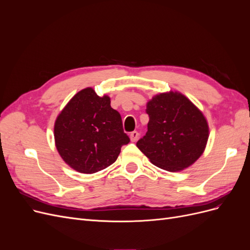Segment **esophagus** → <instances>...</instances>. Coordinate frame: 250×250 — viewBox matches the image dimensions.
Wrapping results in <instances>:
<instances>
[{
    "instance_id": "esophagus-1",
    "label": "esophagus",
    "mask_w": 250,
    "mask_h": 250,
    "mask_svg": "<svg viewBox=\"0 0 250 250\" xmlns=\"http://www.w3.org/2000/svg\"><path fill=\"white\" fill-rule=\"evenodd\" d=\"M129 137H130V141H131V142H137L138 139H139V137H140V134H139L138 131H133V132L130 133Z\"/></svg>"
}]
</instances>
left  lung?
I'll return each instance as SVG.
<instances>
[{
    "label": "left lung",
    "instance_id": "1",
    "mask_svg": "<svg viewBox=\"0 0 250 250\" xmlns=\"http://www.w3.org/2000/svg\"><path fill=\"white\" fill-rule=\"evenodd\" d=\"M148 131L137 146L156 167L179 172L202 155L209 135L202 111L179 92L157 94L146 105Z\"/></svg>",
    "mask_w": 250,
    "mask_h": 250
}]
</instances>
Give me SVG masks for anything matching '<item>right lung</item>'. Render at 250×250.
Listing matches in <instances>:
<instances>
[{"instance_id":"obj_1","label":"right lung","mask_w":250,"mask_h":250,"mask_svg":"<svg viewBox=\"0 0 250 250\" xmlns=\"http://www.w3.org/2000/svg\"><path fill=\"white\" fill-rule=\"evenodd\" d=\"M59 155L75 171L93 174L117 161L121 147L129 143L120 113L107 95L81 89L59 112L54 124Z\"/></svg>"}]
</instances>
